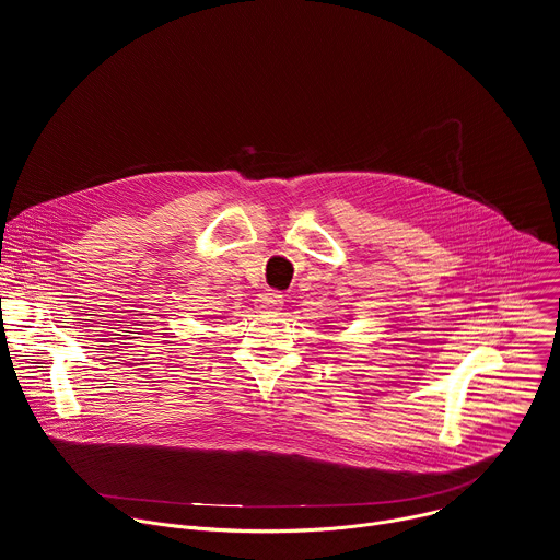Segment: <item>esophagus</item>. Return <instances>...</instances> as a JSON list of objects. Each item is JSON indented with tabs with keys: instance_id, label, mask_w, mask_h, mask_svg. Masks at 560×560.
<instances>
[{
	"instance_id": "obj_1",
	"label": "esophagus",
	"mask_w": 560,
	"mask_h": 560,
	"mask_svg": "<svg viewBox=\"0 0 560 560\" xmlns=\"http://www.w3.org/2000/svg\"><path fill=\"white\" fill-rule=\"evenodd\" d=\"M257 303H259L261 310H281V305H283V294L277 292V290H266L264 294H259Z\"/></svg>"
}]
</instances>
